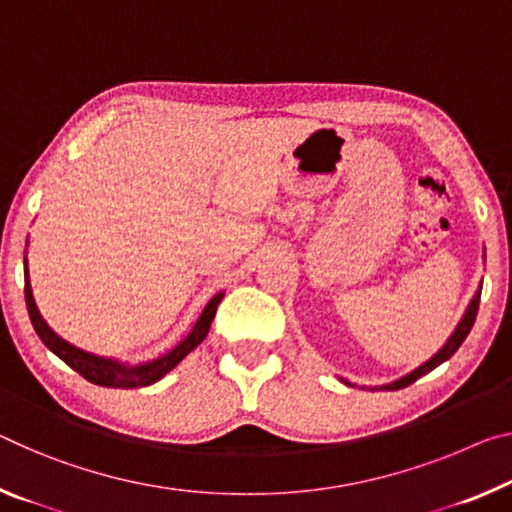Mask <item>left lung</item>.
<instances>
[{"label": "left lung", "mask_w": 512, "mask_h": 512, "mask_svg": "<svg viewBox=\"0 0 512 512\" xmlns=\"http://www.w3.org/2000/svg\"><path fill=\"white\" fill-rule=\"evenodd\" d=\"M478 303H481V289L476 291V296L472 298V303H469V307H467V310H465V316H462V319H460V323H458V326H456V330H453V335H451L449 339H446V344L440 348V351H437V353L433 355L431 360L421 364V367H417L415 371H410L408 376H403V378H399V380H394V383H387V385H383V387H380V389H389V392H392V389H403V387H408V385L415 383L417 378L424 376V373L433 371L435 367H440L442 362L449 360L451 355L458 351L460 344L465 342V337L469 335V330H472L474 321H476Z\"/></svg>", "instance_id": "left-lung-1"}]
</instances>
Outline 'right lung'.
I'll return each mask as SVG.
<instances>
[{
    "instance_id": "right-lung-1",
    "label": "right lung",
    "mask_w": 512,
    "mask_h": 512,
    "mask_svg": "<svg viewBox=\"0 0 512 512\" xmlns=\"http://www.w3.org/2000/svg\"><path fill=\"white\" fill-rule=\"evenodd\" d=\"M24 298H27L29 319L34 323L38 337L43 339V344L50 348L54 355H59L70 369H75L79 376H84L88 380V383H95L102 387H116V389H132V387H148L152 383H157V380L164 378L170 369H175L177 364H180L186 355H189L193 348L207 337L209 326H212L216 316V307L223 300V291L209 300L205 310L200 312L198 321L193 323L189 335H186L182 342L173 348V351H168L166 355H161V358L143 362V364H123L111 358H100V355L81 351V348L68 344L66 339L56 335V332L47 326V321L40 316L36 307L34 291H31L29 271H27V257H24Z\"/></svg>"
}]
</instances>
